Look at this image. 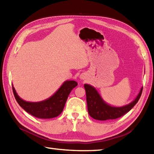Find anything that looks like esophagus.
Returning <instances> with one entry per match:
<instances>
[{
	"mask_svg": "<svg viewBox=\"0 0 154 154\" xmlns=\"http://www.w3.org/2000/svg\"><path fill=\"white\" fill-rule=\"evenodd\" d=\"M80 78H81V79H83V77H82V76H81V77H80Z\"/></svg>",
	"mask_w": 154,
	"mask_h": 154,
	"instance_id": "obj_1",
	"label": "esophagus"
}]
</instances>
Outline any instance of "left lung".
<instances>
[{"instance_id": "8db88e82", "label": "left lung", "mask_w": 154, "mask_h": 154, "mask_svg": "<svg viewBox=\"0 0 154 154\" xmlns=\"http://www.w3.org/2000/svg\"><path fill=\"white\" fill-rule=\"evenodd\" d=\"M86 91V100L89 116L98 121H106L118 119L130 111L135 106L141 96L143 87L135 99L128 104L117 107L106 103L100 96L94 87L89 84H84Z\"/></svg>"}]
</instances>
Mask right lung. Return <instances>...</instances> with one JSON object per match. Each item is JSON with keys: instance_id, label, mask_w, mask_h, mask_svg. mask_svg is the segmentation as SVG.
<instances>
[{"instance_id": "1", "label": "right lung", "mask_w": 154, "mask_h": 154, "mask_svg": "<svg viewBox=\"0 0 154 154\" xmlns=\"http://www.w3.org/2000/svg\"><path fill=\"white\" fill-rule=\"evenodd\" d=\"M77 85L75 81H66L49 98L41 102H26L19 97L12 85L14 96L18 104L27 112L39 119H52L63 110L70 92Z\"/></svg>"}]
</instances>
